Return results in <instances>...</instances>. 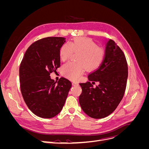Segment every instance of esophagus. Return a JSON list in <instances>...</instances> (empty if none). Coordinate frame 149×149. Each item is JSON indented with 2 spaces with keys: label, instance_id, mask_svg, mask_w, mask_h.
Instances as JSON below:
<instances>
[{
  "label": "esophagus",
  "instance_id": "34e87169",
  "mask_svg": "<svg viewBox=\"0 0 149 149\" xmlns=\"http://www.w3.org/2000/svg\"><path fill=\"white\" fill-rule=\"evenodd\" d=\"M72 84H73V86H76V85H78V83L73 81V82H72Z\"/></svg>",
  "mask_w": 149,
  "mask_h": 149
}]
</instances>
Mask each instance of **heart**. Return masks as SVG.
I'll return each instance as SVG.
<instances>
[{
	"instance_id": "1",
	"label": "heart",
	"mask_w": 149,
	"mask_h": 149,
	"mask_svg": "<svg viewBox=\"0 0 149 149\" xmlns=\"http://www.w3.org/2000/svg\"><path fill=\"white\" fill-rule=\"evenodd\" d=\"M79 52L77 56L78 61H70L62 66L63 75L71 80H78L86 70L93 71L101 66L105 56L102 47L91 38L79 37L68 43L63 45L60 49L59 56L62 61H66L70 58L72 52Z\"/></svg>"
}]
</instances>
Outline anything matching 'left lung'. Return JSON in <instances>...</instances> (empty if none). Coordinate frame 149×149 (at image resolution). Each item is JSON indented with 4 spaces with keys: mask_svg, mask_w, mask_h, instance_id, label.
<instances>
[{
    "mask_svg": "<svg viewBox=\"0 0 149 149\" xmlns=\"http://www.w3.org/2000/svg\"><path fill=\"white\" fill-rule=\"evenodd\" d=\"M128 77L124 53L114 41L106 45L105 56L101 66L88 75L89 81L79 83L82 93L79 97L83 111L94 119L106 118L113 112L123 99ZM100 84L95 88L91 83Z\"/></svg>",
    "mask_w": 149,
    "mask_h": 149,
    "instance_id": "1",
    "label": "left lung"
}]
</instances>
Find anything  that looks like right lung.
<instances>
[{
    "label": "right lung",
    "instance_id": "add662e5",
    "mask_svg": "<svg viewBox=\"0 0 149 149\" xmlns=\"http://www.w3.org/2000/svg\"><path fill=\"white\" fill-rule=\"evenodd\" d=\"M63 37H47L33 43L26 49L20 65L22 96L29 109L42 118H52L63 109L71 83L61 78L58 83L50 73L60 66L59 52Z\"/></svg>",
    "mask_w": 149,
    "mask_h": 149
}]
</instances>
